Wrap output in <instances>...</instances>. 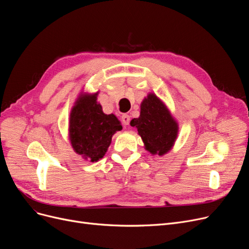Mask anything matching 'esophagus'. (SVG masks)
<instances>
[{
  "instance_id": "obj_1",
  "label": "esophagus",
  "mask_w": 249,
  "mask_h": 249,
  "mask_svg": "<svg viewBox=\"0 0 249 249\" xmlns=\"http://www.w3.org/2000/svg\"><path fill=\"white\" fill-rule=\"evenodd\" d=\"M122 122L124 125H128L129 122H130V116L127 115V114H124L122 116Z\"/></svg>"
}]
</instances>
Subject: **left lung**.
Listing matches in <instances>:
<instances>
[{
    "label": "left lung",
    "mask_w": 249,
    "mask_h": 249,
    "mask_svg": "<svg viewBox=\"0 0 249 249\" xmlns=\"http://www.w3.org/2000/svg\"><path fill=\"white\" fill-rule=\"evenodd\" d=\"M142 136L144 147L151 155L164 156L174 145L178 135V123L167 106L155 93H148L140 105V115L131 120Z\"/></svg>",
    "instance_id": "left-lung-1"
}]
</instances>
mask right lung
Listing matches in <instances>:
<instances>
[{"label": "right lung", "mask_w": 249, "mask_h": 249, "mask_svg": "<svg viewBox=\"0 0 249 249\" xmlns=\"http://www.w3.org/2000/svg\"><path fill=\"white\" fill-rule=\"evenodd\" d=\"M98 93H81L75 102L69 120V138L76 154L89 161H98L107 153L112 136L122 130L113 114L107 115L96 102Z\"/></svg>", "instance_id": "add662e5"}]
</instances>
